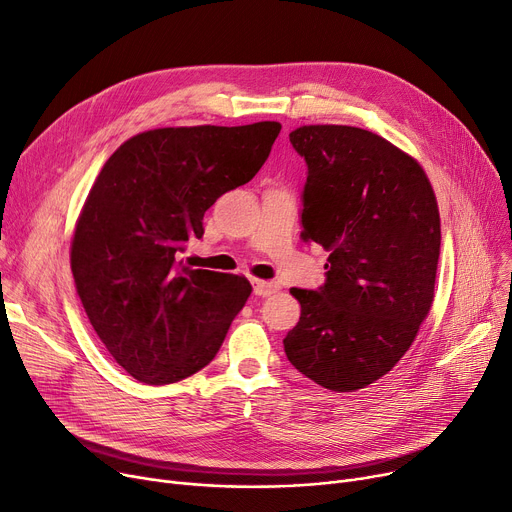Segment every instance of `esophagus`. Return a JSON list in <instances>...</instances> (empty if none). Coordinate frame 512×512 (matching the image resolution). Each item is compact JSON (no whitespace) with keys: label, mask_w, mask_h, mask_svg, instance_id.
<instances>
[{"label":"esophagus","mask_w":512,"mask_h":512,"mask_svg":"<svg viewBox=\"0 0 512 512\" xmlns=\"http://www.w3.org/2000/svg\"><path fill=\"white\" fill-rule=\"evenodd\" d=\"M278 284L276 282H265V280H253V292L257 297H270V294L278 292Z\"/></svg>","instance_id":"34e87169"}]
</instances>
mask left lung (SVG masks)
Listing matches in <instances>:
<instances>
[{"instance_id": "left-lung-1", "label": "left lung", "mask_w": 512, "mask_h": 512, "mask_svg": "<svg viewBox=\"0 0 512 512\" xmlns=\"http://www.w3.org/2000/svg\"><path fill=\"white\" fill-rule=\"evenodd\" d=\"M290 143L307 164L303 238L330 257L324 286L290 288L301 319L284 351L315 384L355 392L402 359L432 307L436 195L411 155L369 130L301 126Z\"/></svg>"}]
</instances>
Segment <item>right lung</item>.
I'll return each instance as SVG.
<instances>
[{"label":"right lung","mask_w":512,"mask_h":512,"mask_svg":"<svg viewBox=\"0 0 512 512\" xmlns=\"http://www.w3.org/2000/svg\"><path fill=\"white\" fill-rule=\"evenodd\" d=\"M280 128H155L105 161L78 218L70 265L93 330L134 380L174 384L218 355L251 284L191 270L180 253L203 236L205 211L261 170Z\"/></svg>","instance_id":"obj_1"}]
</instances>
